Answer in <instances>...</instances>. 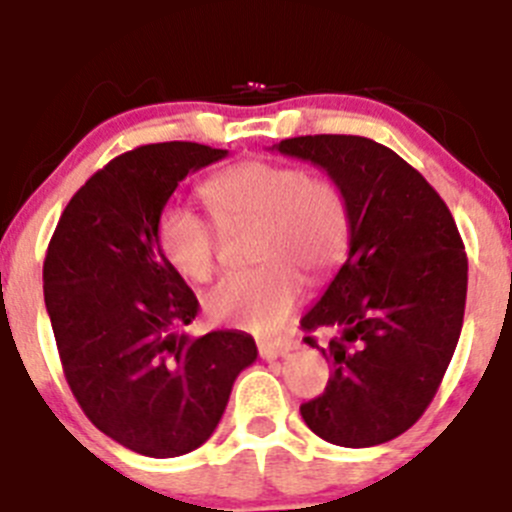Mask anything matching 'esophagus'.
Instances as JSON below:
<instances>
[{"mask_svg": "<svg viewBox=\"0 0 512 512\" xmlns=\"http://www.w3.org/2000/svg\"><path fill=\"white\" fill-rule=\"evenodd\" d=\"M293 349H298V342H296V339H288V336H283V339H273V342L257 344V352H260L262 359L283 357V354L293 352Z\"/></svg>", "mask_w": 512, "mask_h": 512, "instance_id": "1", "label": "esophagus"}]
</instances>
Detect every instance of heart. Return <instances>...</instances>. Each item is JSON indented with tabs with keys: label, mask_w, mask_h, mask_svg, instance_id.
I'll use <instances>...</instances> for the list:
<instances>
[{
	"label": "heart",
	"mask_w": 512,
	"mask_h": 512,
	"mask_svg": "<svg viewBox=\"0 0 512 512\" xmlns=\"http://www.w3.org/2000/svg\"><path fill=\"white\" fill-rule=\"evenodd\" d=\"M201 196L222 224L260 222L255 270L232 273L204 296L216 324L270 334L301 301L306 275L324 278L344 260L352 239V216L344 193L331 181L308 176L296 165L242 160L219 170ZM158 250L181 278L206 283L216 270V227L183 204L160 209Z\"/></svg>",
	"instance_id": "1"
}]
</instances>
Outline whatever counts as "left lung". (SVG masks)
<instances>
[{
	"mask_svg": "<svg viewBox=\"0 0 512 512\" xmlns=\"http://www.w3.org/2000/svg\"><path fill=\"white\" fill-rule=\"evenodd\" d=\"M326 170L352 216L347 262L301 319L334 329L319 398L301 405L313 434L336 446L385 444L434 400L457 349L467 252L439 193L390 147L357 135H306L275 145Z\"/></svg>",
	"mask_w": 512,
	"mask_h": 512,
	"instance_id": "8db88e82",
	"label": "left lung"
}]
</instances>
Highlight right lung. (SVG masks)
I'll use <instances>...</instances> for the list:
<instances>
[{
	"label": "right lung",
	"mask_w": 512,
	"mask_h": 512,
	"mask_svg": "<svg viewBox=\"0 0 512 512\" xmlns=\"http://www.w3.org/2000/svg\"><path fill=\"white\" fill-rule=\"evenodd\" d=\"M227 150L158 142L119 155L78 188L43 262L63 375L81 411L117 444L168 459L199 449L257 359L245 331L181 334L199 301L165 262L158 214L178 183Z\"/></svg>",
	"instance_id": "add662e5"
}]
</instances>
